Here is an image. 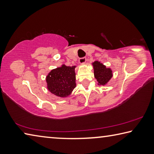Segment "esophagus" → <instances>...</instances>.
Listing matches in <instances>:
<instances>
[{
  "mask_svg": "<svg viewBox=\"0 0 154 154\" xmlns=\"http://www.w3.org/2000/svg\"><path fill=\"white\" fill-rule=\"evenodd\" d=\"M85 61H86V58L85 57H83V58H80L79 60V62H80V63H85Z\"/></svg>",
  "mask_w": 154,
  "mask_h": 154,
  "instance_id": "obj_1",
  "label": "esophagus"
}]
</instances>
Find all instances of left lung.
<instances>
[{
    "instance_id": "8db88e82",
    "label": "left lung",
    "mask_w": 154,
    "mask_h": 154,
    "mask_svg": "<svg viewBox=\"0 0 154 154\" xmlns=\"http://www.w3.org/2000/svg\"><path fill=\"white\" fill-rule=\"evenodd\" d=\"M93 65L94 69V76L98 81V84H106L112 77L111 70L110 69H106L105 66L98 61L94 62Z\"/></svg>"
}]
</instances>
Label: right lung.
<instances>
[{"mask_svg": "<svg viewBox=\"0 0 154 154\" xmlns=\"http://www.w3.org/2000/svg\"><path fill=\"white\" fill-rule=\"evenodd\" d=\"M75 68L63 65L52 70L46 78L48 90L60 97L69 95L76 86Z\"/></svg>", "mask_w": 154, "mask_h": 154, "instance_id": "1", "label": "right lung"}]
</instances>
